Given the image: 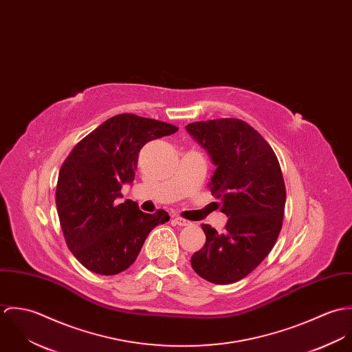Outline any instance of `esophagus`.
<instances>
[{
  "mask_svg": "<svg viewBox=\"0 0 352 352\" xmlns=\"http://www.w3.org/2000/svg\"><path fill=\"white\" fill-rule=\"evenodd\" d=\"M173 222H175L176 225H179V226H188V225H191L190 221H187V219H184V218H180V217H175V218H173Z\"/></svg>",
  "mask_w": 352,
  "mask_h": 352,
  "instance_id": "1",
  "label": "esophagus"
}]
</instances>
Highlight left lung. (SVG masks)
<instances>
[{"label":"left lung","mask_w":352,"mask_h":352,"mask_svg":"<svg viewBox=\"0 0 352 352\" xmlns=\"http://www.w3.org/2000/svg\"><path fill=\"white\" fill-rule=\"evenodd\" d=\"M215 165L208 183L229 218L223 233L201 225L206 244L191 257L194 271L215 285L234 283L265 258L282 229L286 188L268 142L240 119L186 126Z\"/></svg>","instance_id":"left-lung-1"}]
</instances>
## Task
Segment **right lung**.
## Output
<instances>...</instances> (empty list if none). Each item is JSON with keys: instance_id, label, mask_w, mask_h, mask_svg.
<instances>
[{"instance_id": "1", "label": "right lung", "mask_w": 352, "mask_h": 352, "mask_svg": "<svg viewBox=\"0 0 352 352\" xmlns=\"http://www.w3.org/2000/svg\"><path fill=\"white\" fill-rule=\"evenodd\" d=\"M173 124L120 113L81 140L60 166L55 203L66 244L89 271L116 275L140 254L151 230L169 221L165 210L142 212L135 201L118 204L134 182L140 151L175 134Z\"/></svg>"}]
</instances>
